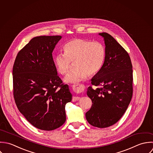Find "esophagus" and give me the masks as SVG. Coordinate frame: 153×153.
Segmentation results:
<instances>
[{"label":"esophagus","instance_id":"1","mask_svg":"<svg viewBox=\"0 0 153 153\" xmlns=\"http://www.w3.org/2000/svg\"><path fill=\"white\" fill-rule=\"evenodd\" d=\"M73 90L74 91H79V92H82L84 90V88H85V86L82 85H80V86H78V85H73L71 86ZM80 99V97H76V96H74L73 97V99H72V101L73 102H76L77 100H79Z\"/></svg>","mask_w":153,"mask_h":153}]
</instances>
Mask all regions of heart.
<instances>
[{"label": "heart", "mask_w": 153, "mask_h": 153, "mask_svg": "<svg viewBox=\"0 0 153 153\" xmlns=\"http://www.w3.org/2000/svg\"><path fill=\"white\" fill-rule=\"evenodd\" d=\"M64 54H59L54 62L57 71L64 75L69 71L71 62H74V71L64 78L68 83H77L86 80L88 75L98 73L103 65L105 49L100 42L75 38L67 42L63 47Z\"/></svg>", "instance_id": "b5f03b06"}]
</instances>
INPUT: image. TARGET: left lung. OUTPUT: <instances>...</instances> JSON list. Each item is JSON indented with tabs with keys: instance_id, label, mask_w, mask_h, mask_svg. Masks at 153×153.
<instances>
[{
	"instance_id": "1",
	"label": "left lung",
	"mask_w": 153,
	"mask_h": 153,
	"mask_svg": "<svg viewBox=\"0 0 153 153\" xmlns=\"http://www.w3.org/2000/svg\"><path fill=\"white\" fill-rule=\"evenodd\" d=\"M105 41V59L100 71L91 80L94 89L88 88L92 107L86 118L92 126L106 128L123 116L132 96V65L128 53L115 39L106 32L99 33Z\"/></svg>"
}]
</instances>
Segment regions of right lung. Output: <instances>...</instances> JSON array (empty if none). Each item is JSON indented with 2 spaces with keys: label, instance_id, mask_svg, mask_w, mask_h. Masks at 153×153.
<instances>
[{
  "label": "right lung",
  "instance_id": "add662e5",
  "mask_svg": "<svg viewBox=\"0 0 153 153\" xmlns=\"http://www.w3.org/2000/svg\"><path fill=\"white\" fill-rule=\"evenodd\" d=\"M61 36L33 38L18 53L13 66V96L17 108L38 129H56L66 120L71 101L68 86L57 75L52 53Z\"/></svg>",
  "mask_w": 153,
  "mask_h": 153
}]
</instances>
